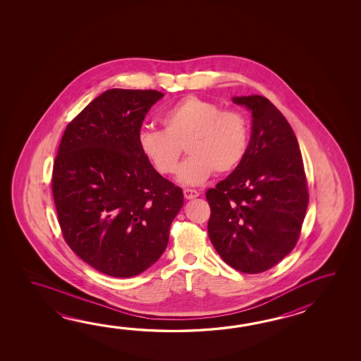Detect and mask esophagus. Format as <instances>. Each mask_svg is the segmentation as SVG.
I'll list each match as a JSON object with an SVG mask.
<instances>
[{"mask_svg":"<svg viewBox=\"0 0 361 361\" xmlns=\"http://www.w3.org/2000/svg\"><path fill=\"white\" fill-rule=\"evenodd\" d=\"M184 197L187 200L196 199V197H199V192L196 191V190H190V188H185L183 191Z\"/></svg>","mask_w":361,"mask_h":361,"instance_id":"obj_1","label":"esophagus"}]
</instances>
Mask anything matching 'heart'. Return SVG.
<instances>
[{"label":"heart","mask_w":361,"mask_h":361,"mask_svg":"<svg viewBox=\"0 0 361 361\" xmlns=\"http://www.w3.org/2000/svg\"><path fill=\"white\" fill-rule=\"evenodd\" d=\"M160 121L164 130L139 131V149L157 173L170 176L177 170L184 146L190 156L177 177L184 185L204 183L214 170L230 173L245 156L249 128L238 111L188 95L165 109Z\"/></svg>","instance_id":"1"}]
</instances>
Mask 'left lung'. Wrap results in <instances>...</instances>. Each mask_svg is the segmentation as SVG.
Returning <instances> with one entry per match:
<instances>
[{
  "label": "left lung",
  "mask_w": 361,
  "mask_h": 361,
  "mask_svg": "<svg viewBox=\"0 0 361 361\" xmlns=\"http://www.w3.org/2000/svg\"><path fill=\"white\" fill-rule=\"evenodd\" d=\"M232 102L252 112V134L238 168L207 191V233L232 269L259 274L297 244L308 205L306 174L292 126L267 98Z\"/></svg>",
  "instance_id": "left-lung-1"
}]
</instances>
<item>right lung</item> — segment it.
Segmentation results:
<instances>
[{
  "label": "right lung",
  "mask_w": 361,
  "mask_h": 361,
  "mask_svg": "<svg viewBox=\"0 0 361 361\" xmlns=\"http://www.w3.org/2000/svg\"><path fill=\"white\" fill-rule=\"evenodd\" d=\"M164 94L111 89L80 112L63 134L53 196L63 236L92 269L131 277L149 269L169 241L183 191L139 149L149 108Z\"/></svg>",
  "instance_id": "right-lung-1"
}]
</instances>
